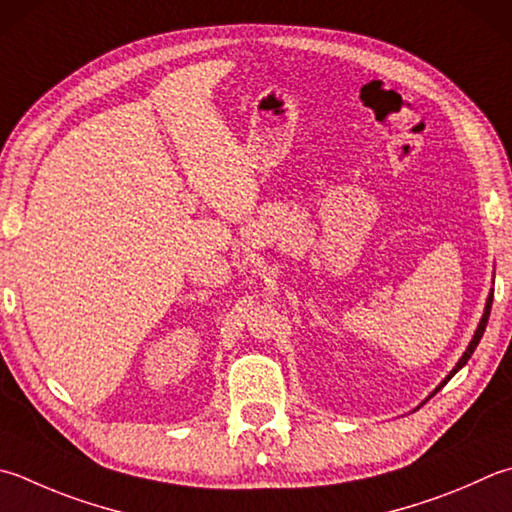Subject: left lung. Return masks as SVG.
<instances>
[{"instance_id": "1", "label": "left lung", "mask_w": 512, "mask_h": 512, "mask_svg": "<svg viewBox=\"0 0 512 512\" xmlns=\"http://www.w3.org/2000/svg\"><path fill=\"white\" fill-rule=\"evenodd\" d=\"M490 307H493V294H490L488 296V301H486V310H484V316H481V321H479V325H477V332H475V336H472V341L468 343V347H466V352H464V356H461V359H459V363L455 365V368H452V372L446 376V379H443L441 383H439V388L435 390V392H439L441 388H443V385H446L450 379H452V376H455L461 368H464V365L468 363V359H470V356H472V352H475V347L479 345V341H481V336H484V330H486V325H488V316H490ZM435 392H432V394H435ZM432 394H430V397H432ZM428 397V399H430Z\"/></svg>"}]
</instances>
